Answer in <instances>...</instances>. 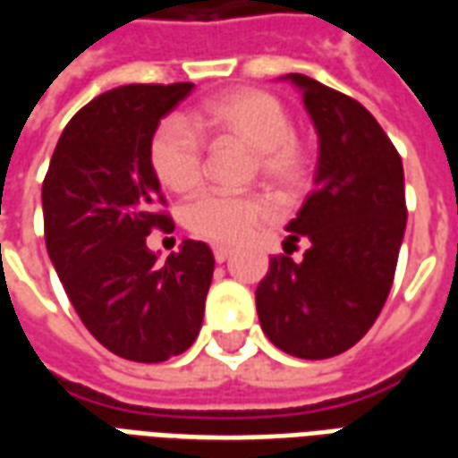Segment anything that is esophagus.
Masks as SVG:
<instances>
[{
  "label": "esophagus",
  "instance_id": "obj_1",
  "mask_svg": "<svg viewBox=\"0 0 458 458\" xmlns=\"http://www.w3.org/2000/svg\"><path fill=\"white\" fill-rule=\"evenodd\" d=\"M213 258H216V262H225V259L230 258V248L216 245V248H213Z\"/></svg>",
  "mask_w": 458,
  "mask_h": 458
}]
</instances>
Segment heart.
<instances>
[{
	"mask_svg": "<svg viewBox=\"0 0 458 458\" xmlns=\"http://www.w3.org/2000/svg\"><path fill=\"white\" fill-rule=\"evenodd\" d=\"M235 140L252 149V169L279 189L299 186L309 171L307 141L292 130L287 105L259 88H240L203 103L191 114L166 117L149 140V166L166 189L183 193L203 176V140ZM269 200L259 193L210 189L183 206V225L210 242H238L269 216Z\"/></svg>",
	"mask_w": 458,
	"mask_h": 458,
	"instance_id": "obj_1",
	"label": "heart"
}]
</instances>
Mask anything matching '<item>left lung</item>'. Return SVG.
<instances>
[{
  "label": "left lung",
  "mask_w": 458,
  "mask_h": 458,
  "mask_svg": "<svg viewBox=\"0 0 458 458\" xmlns=\"http://www.w3.org/2000/svg\"><path fill=\"white\" fill-rule=\"evenodd\" d=\"M318 131L317 189L287 225V255L258 284L262 331L284 353L321 360L348 351L373 327L407 225L403 159L363 105L292 73ZM310 240L301 263L288 258Z\"/></svg>",
  "instance_id": "8db88e82"
}]
</instances>
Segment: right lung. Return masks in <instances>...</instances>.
Here are the masks:
<instances>
[{
	"instance_id": "right-lung-1",
	"label": "right lung",
	"mask_w": 458,
	"mask_h": 458,
	"mask_svg": "<svg viewBox=\"0 0 458 458\" xmlns=\"http://www.w3.org/2000/svg\"><path fill=\"white\" fill-rule=\"evenodd\" d=\"M193 83H134L98 95L65 124L46 171L44 235L85 328L120 358L161 363L183 353L203 324L216 259L183 240L164 265L151 230H174L149 166L151 131Z\"/></svg>"
}]
</instances>
